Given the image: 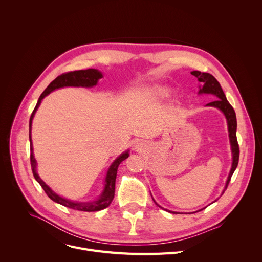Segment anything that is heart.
I'll return each mask as SVG.
<instances>
[{
    "label": "heart",
    "instance_id": "heart-1",
    "mask_svg": "<svg viewBox=\"0 0 262 262\" xmlns=\"http://www.w3.org/2000/svg\"><path fill=\"white\" fill-rule=\"evenodd\" d=\"M156 93L160 96H166V95H168V90L162 88V87H159L156 89Z\"/></svg>",
    "mask_w": 262,
    "mask_h": 262
}]
</instances>
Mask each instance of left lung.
Here are the masks:
<instances>
[{
  "instance_id": "1",
  "label": "left lung",
  "mask_w": 262,
  "mask_h": 262,
  "mask_svg": "<svg viewBox=\"0 0 262 262\" xmlns=\"http://www.w3.org/2000/svg\"><path fill=\"white\" fill-rule=\"evenodd\" d=\"M191 74L194 75L198 78V80L203 84V86L199 87L200 88L199 94H203V93L204 94H212V95H214L215 98H216V100H214L213 102L208 103L206 106L214 107V108H217V109L221 110V112L224 114V116L226 118V121H227L228 137H229V142H230V147H231L232 162H231V169H230V172L228 174L227 181H226V184H225V188H224V190L222 192V194H223L224 191L226 190V188H227V186L229 184V182H230V178H231L233 172H235V170L237 169L238 162H239V153L240 152H239V145H238L237 136H236V132H237L236 113H235V110H233L232 106L227 101L221 85L219 84V81L211 74H209V73H202L200 71H192ZM153 201L155 202L154 199H153ZM155 204L158 206V207L162 208L161 206H159L156 202H155ZM203 209H205V208H203ZM203 209H200L199 211H201ZM164 210H167V211H169L171 213H178V212L171 211V210H168V209H164Z\"/></svg>"
}]
</instances>
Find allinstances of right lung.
<instances>
[{"label":"right lung","mask_w":262,"mask_h":262,"mask_svg":"<svg viewBox=\"0 0 262 262\" xmlns=\"http://www.w3.org/2000/svg\"><path fill=\"white\" fill-rule=\"evenodd\" d=\"M103 77L102 72H100L96 69H87V70H79V71H73V72H68L64 74H61L55 78L51 84L47 87V89L42 92V94L40 95V98L37 102V105L34 109V112L31 116L30 119V142H31V166L33 170V174L35 180L40 184V186L42 187L47 195L54 202H56L62 206H66L68 208H71L74 210H79V211H99L102 209H105L106 207L110 205V203L113 202L114 196H115V186H116V177H117V171L119 164L125 160L128 156L129 153L128 150L126 152L122 153L115 161L112 163V166L109 167L106 178H105V186L104 190L102 192V194L99 196L98 200H95L93 202H76V201H71L64 199L60 195H58L40 178V176L37 173V161L34 156L33 152V143H32V137H31V132H32V122L34 119V116L37 112L38 107L41 104V101H42L48 94H50L52 91L63 88V87H86V88H91L98 84V81L100 78Z\"/></svg>","instance_id":"1"}]
</instances>
